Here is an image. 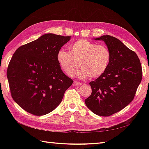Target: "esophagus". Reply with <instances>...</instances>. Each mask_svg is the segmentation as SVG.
<instances>
[{
	"instance_id": "1",
	"label": "esophagus",
	"mask_w": 149,
	"mask_h": 149,
	"mask_svg": "<svg viewBox=\"0 0 149 149\" xmlns=\"http://www.w3.org/2000/svg\"><path fill=\"white\" fill-rule=\"evenodd\" d=\"M74 84L76 85V86H81V85H82L83 84H82L81 83H79V82L75 81H74Z\"/></svg>"
}]
</instances>
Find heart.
<instances>
[{"label":"heart","instance_id":"heart-1","mask_svg":"<svg viewBox=\"0 0 149 149\" xmlns=\"http://www.w3.org/2000/svg\"><path fill=\"white\" fill-rule=\"evenodd\" d=\"M70 50L60 49L57 54L59 65L68 76H73L81 65L78 77L97 79L105 74L110 65L111 54L105 45L81 39L72 43Z\"/></svg>","mask_w":149,"mask_h":149}]
</instances>
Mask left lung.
Returning <instances> with one entry per match:
<instances>
[{"label":"left lung","instance_id":"obj_1","mask_svg":"<svg viewBox=\"0 0 149 149\" xmlns=\"http://www.w3.org/2000/svg\"><path fill=\"white\" fill-rule=\"evenodd\" d=\"M95 40L105 42L111 59L105 74L89 83L92 92L84 102L93 113L109 116L133 100L141 81V65L136 54L115 37L104 35Z\"/></svg>","mask_w":149,"mask_h":149}]
</instances>
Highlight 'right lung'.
<instances>
[{
    "instance_id": "right-lung-1",
    "label": "right lung",
    "mask_w": 149,
    "mask_h": 149,
    "mask_svg": "<svg viewBox=\"0 0 149 149\" xmlns=\"http://www.w3.org/2000/svg\"><path fill=\"white\" fill-rule=\"evenodd\" d=\"M71 36L49 33L22 45L9 63L7 77L13 99L32 115L50 113L61 103L73 80L63 72L57 54Z\"/></svg>"
}]
</instances>
